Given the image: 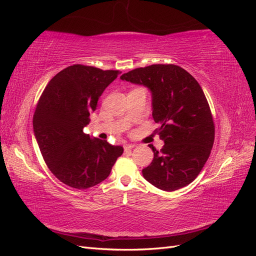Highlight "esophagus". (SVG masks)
<instances>
[{"mask_svg": "<svg viewBox=\"0 0 256 256\" xmlns=\"http://www.w3.org/2000/svg\"><path fill=\"white\" fill-rule=\"evenodd\" d=\"M134 147H136V144H125V145H124V148H125V150H132Z\"/></svg>", "mask_w": 256, "mask_h": 256, "instance_id": "obj_1", "label": "esophagus"}]
</instances>
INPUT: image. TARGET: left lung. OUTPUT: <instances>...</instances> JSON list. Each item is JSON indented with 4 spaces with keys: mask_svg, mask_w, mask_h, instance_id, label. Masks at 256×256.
<instances>
[{
    "mask_svg": "<svg viewBox=\"0 0 256 256\" xmlns=\"http://www.w3.org/2000/svg\"><path fill=\"white\" fill-rule=\"evenodd\" d=\"M120 79L143 85L152 92V118L164 142L142 170L145 180L161 190L175 191L202 171L214 141L210 108L198 82L180 66L150 65L124 74Z\"/></svg>",
    "mask_w": 256,
    "mask_h": 256,
    "instance_id": "obj_1",
    "label": "left lung"
}]
</instances>
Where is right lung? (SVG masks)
<instances>
[{
    "label": "right lung",
    "mask_w": 256,
    "mask_h": 256,
    "mask_svg": "<svg viewBox=\"0 0 256 256\" xmlns=\"http://www.w3.org/2000/svg\"><path fill=\"white\" fill-rule=\"evenodd\" d=\"M120 72L72 65L50 80L33 118L44 160L58 180L76 189L104 182L124 152L118 145L84 134L99 97Z\"/></svg>",
    "instance_id": "right-lung-1"
}]
</instances>
